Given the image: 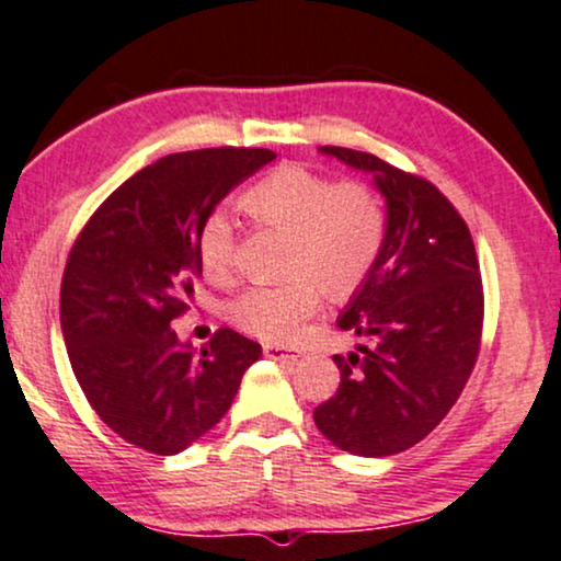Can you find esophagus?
<instances>
[{
	"label": "esophagus",
	"mask_w": 561,
	"mask_h": 561,
	"mask_svg": "<svg viewBox=\"0 0 561 561\" xmlns=\"http://www.w3.org/2000/svg\"><path fill=\"white\" fill-rule=\"evenodd\" d=\"M265 356L275 358V362H296L301 354L296 348H286V345H265Z\"/></svg>",
	"instance_id": "34e87169"
}]
</instances>
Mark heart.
<instances>
[{"instance_id":"b5f03b06","label":"heart","mask_w":561,"mask_h":561,"mask_svg":"<svg viewBox=\"0 0 561 561\" xmlns=\"http://www.w3.org/2000/svg\"><path fill=\"white\" fill-rule=\"evenodd\" d=\"M241 205L291 239L286 249L291 280L244 288L226 307L231 324L260 341H291L320 307V291L343 299L362 288L385 247L382 197L369 184L335 182L309 165H278L249 186ZM233 244V218L213 210L197 233V260L207 280L224 283L231 275Z\"/></svg>"}]
</instances>
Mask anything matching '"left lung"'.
Here are the masks:
<instances>
[{
    "label": "left lung",
    "mask_w": 561,
    "mask_h": 561,
    "mask_svg": "<svg viewBox=\"0 0 561 561\" xmlns=\"http://www.w3.org/2000/svg\"><path fill=\"white\" fill-rule=\"evenodd\" d=\"M320 153L375 179L387 237L337 317L366 343L333 356L341 385L314 408V424L345 453L387 458L424 439L471 377L483 324L479 260L466 220L426 179L358 150Z\"/></svg>",
    "instance_id": "1"
}]
</instances>
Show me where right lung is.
<instances>
[{
  "label": "right lung",
  "instance_id": "add662e5",
  "mask_svg": "<svg viewBox=\"0 0 561 561\" xmlns=\"http://www.w3.org/2000/svg\"><path fill=\"white\" fill-rule=\"evenodd\" d=\"M275 161L265 148H207L145 165L106 197L69 252L59 320L75 377L129 445L176 455L237 398L260 343L220 328L192 348L171 322L203 275L197 233L233 186Z\"/></svg>",
  "mask_w": 561,
  "mask_h": 561
}]
</instances>
